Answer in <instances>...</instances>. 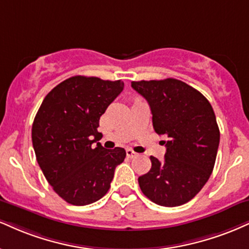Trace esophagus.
Listing matches in <instances>:
<instances>
[{"instance_id":"34e87169","label":"esophagus","mask_w":249,"mask_h":249,"mask_svg":"<svg viewBox=\"0 0 249 249\" xmlns=\"http://www.w3.org/2000/svg\"><path fill=\"white\" fill-rule=\"evenodd\" d=\"M126 155H127L128 158L132 159V158H136V157H138V153H136V152L132 151V149L128 148V149H126Z\"/></svg>"}]
</instances>
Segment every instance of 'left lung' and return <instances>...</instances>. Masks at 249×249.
I'll list each match as a JSON object with an SVG mask.
<instances>
[{
  "label": "left lung",
  "mask_w": 249,
  "mask_h": 249,
  "mask_svg": "<svg viewBox=\"0 0 249 249\" xmlns=\"http://www.w3.org/2000/svg\"><path fill=\"white\" fill-rule=\"evenodd\" d=\"M131 86L148 102L155 132L168 138L164 160L151 157V170L138 178L140 189L158 205L185 204L213 170L220 139L213 109L198 90L176 79Z\"/></svg>",
  "instance_id": "obj_1"
}]
</instances>
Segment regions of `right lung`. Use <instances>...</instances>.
Returning a JSON list of instances; mask_svg holds the SVG:
<instances>
[{
  "label": "right lung",
  "instance_id": "right-lung-1",
  "mask_svg": "<svg viewBox=\"0 0 249 249\" xmlns=\"http://www.w3.org/2000/svg\"><path fill=\"white\" fill-rule=\"evenodd\" d=\"M124 89L122 80L71 76L51 90L32 125V145L47 182L62 199L88 205L110 189L124 148L97 142L101 116Z\"/></svg>",
  "mask_w": 249,
  "mask_h": 249
}]
</instances>
